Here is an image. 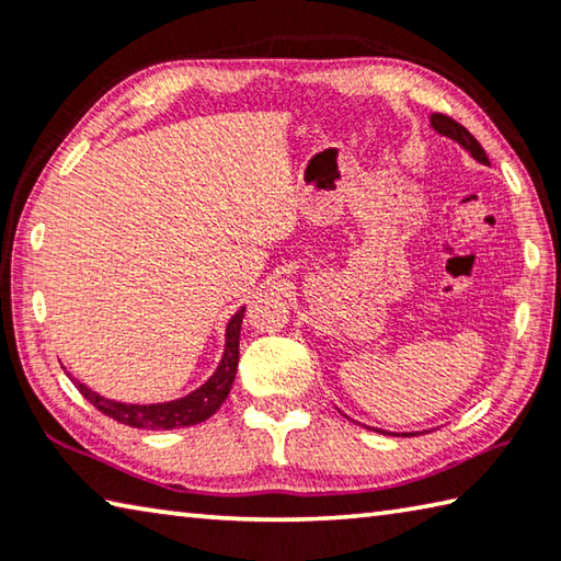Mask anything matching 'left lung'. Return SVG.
Masks as SVG:
<instances>
[{"label": "left lung", "mask_w": 561, "mask_h": 561, "mask_svg": "<svg viewBox=\"0 0 561 561\" xmlns=\"http://www.w3.org/2000/svg\"><path fill=\"white\" fill-rule=\"evenodd\" d=\"M431 128L435 133H440L443 138L455 140V144H458L462 150H468V153L474 160H478V163L490 165L485 150H482V146L478 144V140L472 138V133L468 128H462L458 121L443 116V113H433V116H431ZM371 431H378V428H371ZM378 433H383V431H378ZM388 435H417V433H388Z\"/></svg>", "instance_id": "obj_1"}]
</instances>
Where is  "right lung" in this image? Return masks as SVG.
I'll return each instance as SVG.
<instances>
[{
	"instance_id": "right-lung-1",
	"label": "right lung",
	"mask_w": 561,
	"mask_h": 561,
	"mask_svg": "<svg viewBox=\"0 0 561 561\" xmlns=\"http://www.w3.org/2000/svg\"><path fill=\"white\" fill-rule=\"evenodd\" d=\"M242 317L244 307H240L230 317L225 327V351L220 364H217L215 374L207 378V381L195 388L193 393L183 398H175V401L165 403H123V401H111V398L91 391L89 386L81 381H71L79 388L81 396L87 398L89 403L99 408L103 415L113 417L123 425H130V428H144V431H170V428H185V425H197L217 413V408L225 403V398L230 396V388L237 374V360H240V329H242Z\"/></svg>"
}]
</instances>
